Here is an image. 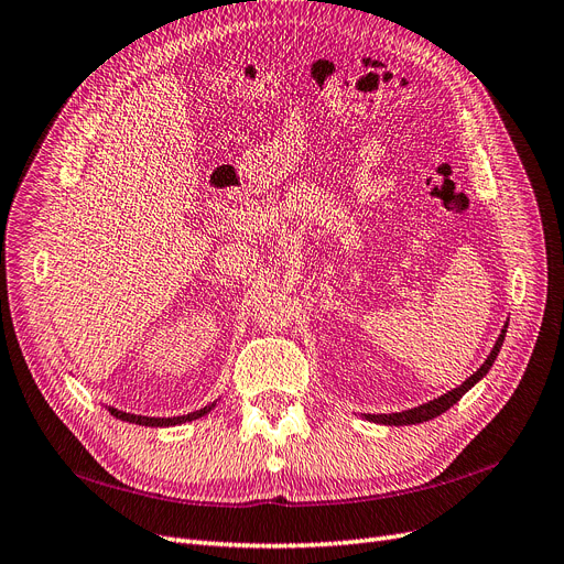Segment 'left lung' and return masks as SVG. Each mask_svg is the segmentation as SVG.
I'll return each mask as SVG.
<instances>
[{
    "mask_svg": "<svg viewBox=\"0 0 564 564\" xmlns=\"http://www.w3.org/2000/svg\"><path fill=\"white\" fill-rule=\"evenodd\" d=\"M507 327H509V323H505L502 332H499V337H497V341H495V346H492V350H490V356L486 358V362H484L481 367H478L465 383H460L457 388L448 390L446 394H442V398L430 400L427 404L413 406V409H406V411H400V413H365V419H367L369 423H379V425H394V427H400V425L427 423V421L436 419V415L446 413L455 402H460V398H463V394H465L467 390H471V388H474L478 381H481V379L486 377V373L490 371L492 362L497 360V352H499V348H502V344H505Z\"/></svg>",
    "mask_w": 564,
    "mask_h": 564,
    "instance_id": "8db88e82",
    "label": "left lung"
}]
</instances>
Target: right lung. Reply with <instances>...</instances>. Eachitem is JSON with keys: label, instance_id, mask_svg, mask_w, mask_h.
Instances as JSON below:
<instances>
[{"label": "right lung", "instance_id": "right-lung-1", "mask_svg": "<svg viewBox=\"0 0 564 564\" xmlns=\"http://www.w3.org/2000/svg\"><path fill=\"white\" fill-rule=\"evenodd\" d=\"M214 406H216V402L199 409V411H193V413L174 415V419H151V415H137V413H128V411H120V409H113V406H107V409H109L111 415H116V419H120L124 423H134V425H143V427H172V425L197 421V419H202V415H206L208 411H212Z\"/></svg>", "mask_w": 564, "mask_h": 564}]
</instances>
